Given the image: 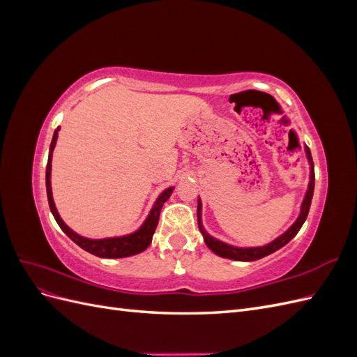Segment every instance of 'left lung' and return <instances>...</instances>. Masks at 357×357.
I'll use <instances>...</instances> for the list:
<instances>
[{"mask_svg":"<svg viewBox=\"0 0 357 357\" xmlns=\"http://www.w3.org/2000/svg\"><path fill=\"white\" fill-rule=\"evenodd\" d=\"M305 152H307V158L311 164V172H310V185H308V190H307V195L304 202H302V207H301V214L299 218L296 219V222L290 226V228L283 234L280 235L277 240H274L273 243H269L264 247H250V248H240V247H234L229 244H225L219 240L213 238L211 235H208L205 232V229L202 228V223H201V201L198 199V226H199V231L204 236L205 244L208 245L210 250H213L215 255H219L222 257H228V259H234V261H257V259L265 257L268 255L274 253L278 248H282L283 245H286L294 236L299 232V229L302 228V225H304L308 211H310V205H311V199H312V193H314V164H312V158H311V152L310 149L305 147Z\"/></svg>","mask_w":357,"mask_h":357,"instance_id":"obj_1","label":"left lung"}]
</instances>
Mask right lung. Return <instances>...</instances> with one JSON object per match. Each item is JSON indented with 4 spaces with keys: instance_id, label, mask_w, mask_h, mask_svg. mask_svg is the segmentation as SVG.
<instances>
[{
    "instance_id": "obj_1",
    "label": "right lung",
    "mask_w": 357,
    "mask_h": 357,
    "mask_svg": "<svg viewBox=\"0 0 357 357\" xmlns=\"http://www.w3.org/2000/svg\"><path fill=\"white\" fill-rule=\"evenodd\" d=\"M58 129L55 131V134H53L52 143H50V153H49L47 167H46V189H47V199H49L50 211L53 214V218H55L56 223L59 225V228L63 232H66L75 244L82 247L83 250L89 252V253L98 256V257H109V259L126 257V256H132V255L144 252L146 248L150 245V243H152V236L156 231L162 205H164V202L171 197L172 189H174V188H168L167 190H164V193H160V197L158 198L156 204L153 205L152 211H150L149 218L146 219V222L143 223L142 228H139L137 232H134L131 235L117 236V238H105V240H89V238H84V236L77 235L73 229H70L68 226L63 223V220L59 218L58 210L55 207V202H53V198H52V186H50L52 150L55 149V144H56Z\"/></svg>"
}]
</instances>
